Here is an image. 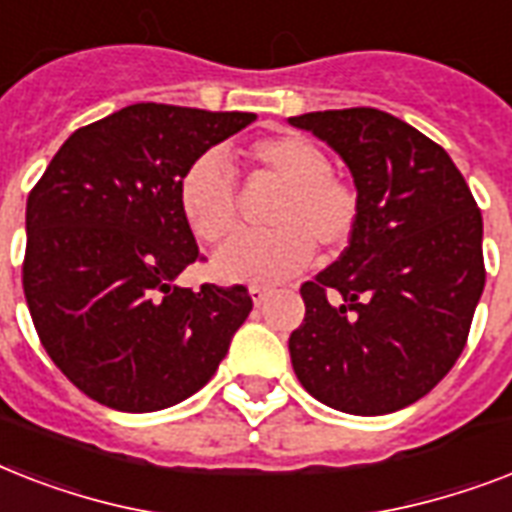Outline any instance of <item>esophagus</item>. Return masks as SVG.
Wrapping results in <instances>:
<instances>
[{"label": "esophagus", "instance_id": "obj_1", "mask_svg": "<svg viewBox=\"0 0 512 512\" xmlns=\"http://www.w3.org/2000/svg\"><path fill=\"white\" fill-rule=\"evenodd\" d=\"M271 292L273 289L271 287H249V297H252V303L255 305H263L265 300H268V297H271Z\"/></svg>", "mask_w": 512, "mask_h": 512}]
</instances>
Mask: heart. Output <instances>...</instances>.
<instances>
[{"label": "heart", "instance_id": "1", "mask_svg": "<svg viewBox=\"0 0 512 512\" xmlns=\"http://www.w3.org/2000/svg\"><path fill=\"white\" fill-rule=\"evenodd\" d=\"M249 162L279 177L284 191L263 233L233 236L212 260L225 281L273 284L311 263L313 249L337 252L358 223L356 188L332 172L327 151L303 135H273L249 146ZM177 201L193 236L207 244L228 239L239 223V199L223 151H204L177 183Z\"/></svg>", "mask_w": 512, "mask_h": 512}]
</instances>
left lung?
<instances>
[{
	"mask_svg": "<svg viewBox=\"0 0 512 512\" xmlns=\"http://www.w3.org/2000/svg\"><path fill=\"white\" fill-rule=\"evenodd\" d=\"M348 164L358 223L305 281L289 337L300 385L337 412L390 414L444 380L486 284L484 220L444 148L377 108L292 116Z\"/></svg>",
	"mask_w": 512,
	"mask_h": 512,
	"instance_id": "1",
	"label": "left lung"
}]
</instances>
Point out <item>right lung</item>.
<instances>
[{"label": "right lung", "mask_w": 512, "mask_h": 512, "mask_svg": "<svg viewBox=\"0 0 512 512\" xmlns=\"http://www.w3.org/2000/svg\"><path fill=\"white\" fill-rule=\"evenodd\" d=\"M255 114L135 103L76 130L26 204L23 292L47 356L119 412L204 388L252 311L247 287H177L201 260L177 201L199 154Z\"/></svg>", "instance_id": "obj_1"}]
</instances>
